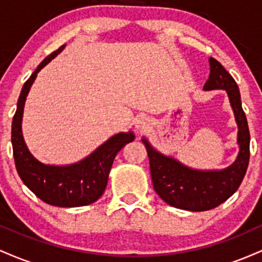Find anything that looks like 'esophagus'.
Instances as JSON below:
<instances>
[{"instance_id": "1", "label": "esophagus", "mask_w": 262, "mask_h": 262, "mask_svg": "<svg viewBox=\"0 0 262 262\" xmlns=\"http://www.w3.org/2000/svg\"><path fill=\"white\" fill-rule=\"evenodd\" d=\"M135 124H137V128L139 129V130H144V129L148 128L149 122H148V119L144 118V117H141V118L138 119V121H137V123H135Z\"/></svg>"}]
</instances>
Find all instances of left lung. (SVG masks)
<instances>
[{
    "label": "left lung",
    "instance_id": "1",
    "mask_svg": "<svg viewBox=\"0 0 262 262\" xmlns=\"http://www.w3.org/2000/svg\"><path fill=\"white\" fill-rule=\"evenodd\" d=\"M210 74L204 90H225L237 124L239 154L224 170L201 171L185 166L176 159L156 151L143 138L150 162L152 186L164 202L175 208L202 212L213 209L239 188L250 159V133L243 111L239 87L231 75L214 58H209Z\"/></svg>",
    "mask_w": 262,
    "mask_h": 262
}]
</instances>
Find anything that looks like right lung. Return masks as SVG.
Masks as SVG:
<instances>
[{
  "instance_id": "1",
  "label": "right lung",
  "mask_w": 262,
  "mask_h": 262,
  "mask_svg": "<svg viewBox=\"0 0 262 262\" xmlns=\"http://www.w3.org/2000/svg\"><path fill=\"white\" fill-rule=\"evenodd\" d=\"M65 45L48 55L26 81L12 121V148L18 175L38 198L56 207H81L91 204L103 194L108 175L117 152L134 140V134L119 133L98 146L92 154L66 166L45 165L29 152L22 135L25 102L39 71L64 49Z\"/></svg>"
}]
</instances>
